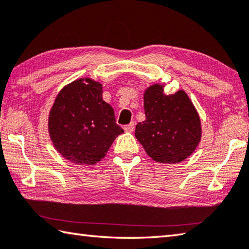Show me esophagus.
<instances>
[{
    "label": "esophagus",
    "instance_id": "1",
    "mask_svg": "<svg viewBox=\"0 0 249 249\" xmlns=\"http://www.w3.org/2000/svg\"><path fill=\"white\" fill-rule=\"evenodd\" d=\"M134 129H135V123H134V122H132V123L128 124V125H125V126H124V130H125V132L132 133V132H134Z\"/></svg>",
    "mask_w": 249,
    "mask_h": 249
}]
</instances>
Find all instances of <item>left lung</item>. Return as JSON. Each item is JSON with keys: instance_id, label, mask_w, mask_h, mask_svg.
<instances>
[{"instance_id": "left-lung-1", "label": "left lung", "mask_w": 249, "mask_h": 249, "mask_svg": "<svg viewBox=\"0 0 249 249\" xmlns=\"http://www.w3.org/2000/svg\"><path fill=\"white\" fill-rule=\"evenodd\" d=\"M146 120L138 123L135 136L147 155L161 163H178L191 156L201 136L200 120L183 90L163 93L160 85L143 94Z\"/></svg>"}]
</instances>
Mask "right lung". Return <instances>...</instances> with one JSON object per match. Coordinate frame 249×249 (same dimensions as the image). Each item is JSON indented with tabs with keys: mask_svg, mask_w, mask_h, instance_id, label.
I'll use <instances>...</instances> for the list:
<instances>
[{
	"mask_svg": "<svg viewBox=\"0 0 249 249\" xmlns=\"http://www.w3.org/2000/svg\"><path fill=\"white\" fill-rule=\"evenodd\" d=\"M54 147L76 164H94L124 133L114 110L103 101L102 86L90 78L67 85L57 94L49 116Z\"/></svg>",
	"mask_w": 249,
	"mask_h": 249,
	"instance_id": "right-lung-1",
	"label": "right lung"
}]
</instances>
